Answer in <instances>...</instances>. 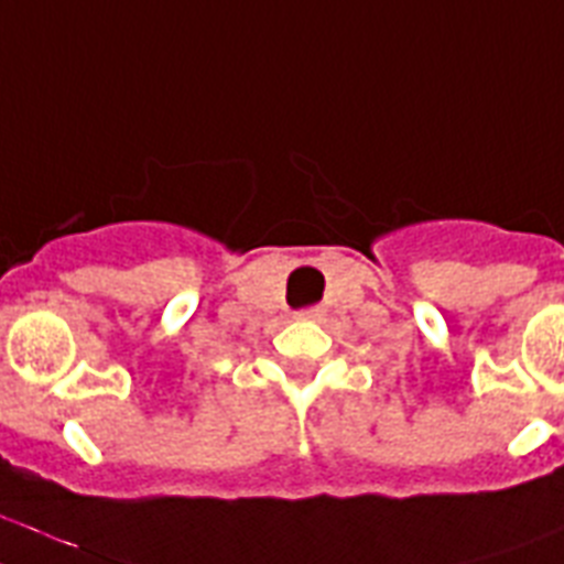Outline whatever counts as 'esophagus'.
Masks as SVG:
<instances>
[{"label":"esophagus","mask_w":564,"mask_h":564,"mask_svg":"<svg viewBox=\"0 0 564 564\" xmlns=\"http://www.w3.org/2000/svg\"><path fill=\"white\" fill-rule=\"evenodd\" d=\"M296 316H300V319H319V316H323V308H305Z\"/></svg>","instance_id":"1"}]
</instances>
